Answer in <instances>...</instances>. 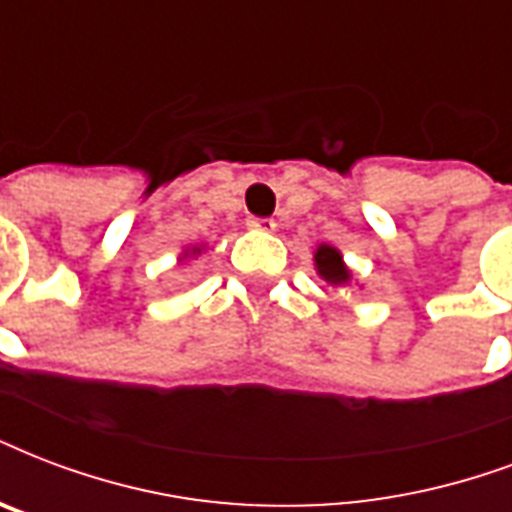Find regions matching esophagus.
Returning a JSON list of instances; mask_svg holds the SVG:
<instances>
[{
	"label": "esophagus",
	"instance_id": "1",
	"mask_svg": "<svg viewBox=\"0 0 512 512\" xmlns=\"http://www.w3.org/2000/svg\"><path fill=\"white\" fill-rule=\"evenodd\" d=\"M247 225L252 230H263V233H271V230H276V222H273L271 217H249Z\"/></svg>",
	"mask_w": 512,
	"mask_h": 512
}]
</instances>
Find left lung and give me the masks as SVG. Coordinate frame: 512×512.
I'll use <instances>...</instances> for the list:
<instances>
[{
  "instance_id": "obj_1",
  "label": "left lung",
  "mask_w": 512,
  "mask_h": 512,
  "mask_svg": "<svg viewBox=\"0 0 512 512\" xmlns=\"http://www.w3.org/2000/svg\"><path fill=\"white\" fill-rule=\"evenodd\" d=\"M314 260H317L319 273L325 276L327 282H333V284H346V282H349V271H346V265H343L341 255H338V249L322 244V247L317 249V255H314Z\"/></svg>"
}]
</instances>
